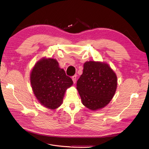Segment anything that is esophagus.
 Listing matches in <instances>:
<instances>
[{
	"mask_svg": "<svg viewBox=\"0 0 149 149\" xmlns=\"http://www.w3.org/2000/svg\"><path fill=\"white\" fill-rule=\"evenodd\" d=\"M72 79L73 82H74V83H75V82H76V79H77V75H75L72 76Z\"/></svg>",
	"mask_w": 149,
	"mask_h": 149,
	"instance_id": "34e87169",
	"label": "esophagus"
}]
</instances>
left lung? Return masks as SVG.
Wrapping results in <instances>:
<instances>
[{"label": "left lung", "instance_id": "left-lung-1", "mask_svg": "<svg viewBox=\"0 0 149 149\" xmlns=\"http://www.w3.org/2000/svg\"><path fill=\"white\" fill-rule=\"evenodd\" d=\"M77 89L83 104L92 111L103 108L112 99L117 87V77L107 64L99 61L84 63Z\"/></svg>", "mask_w": 149, "mask_h": 149}]
</instances>
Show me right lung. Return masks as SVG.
I'll return each mask as SVG.
<instances>
[{"label":"right lung","mask_w":149,"mask_h":149,"mask_svg":"<svg viewBox=\"0 0 149 149\" xmlns=\"http://www.w3.org/2000/svg\"><path fill=\"white\" fill-rule=\"evenodd\" d=\"M30 80L38 102L52 110L61 106L66 89L73 84L58 61L50 58L37 62L31 72Z\"/></svg>","instance_id":"add662e5"}]
</instances>
